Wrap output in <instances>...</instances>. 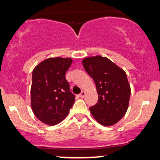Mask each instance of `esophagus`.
Instances as JSON below:
<instances>
[{
	"label": "esophagus",
	"mask_w": 160,
	"mask_h": 160,
	"mask_svg": "<svg viewBox=\"0 0 160 160\" xmlns=\"http://www.w3.org/2000/svg\"><path fill=\"white\" fill-rule=\"evenodd\" d=\"M85 95H86V92L84 91H82L81 93H80V95H79V96L80 97V98H84L85 97Z\"/></svg>",
	"instance_id": "1"
}]
</instances>
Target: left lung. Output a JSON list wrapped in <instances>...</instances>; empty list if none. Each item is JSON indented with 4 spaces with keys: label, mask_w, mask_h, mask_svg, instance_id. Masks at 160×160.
<instances>
[{
    "label": "left lung",
    "mask_w": 160,
    "mask_h": 160,
    "mask_svg": "<svg viewBox=\"0 0 160 160\" xmlns=\"http://www.w3.org/2000/svg\"><path fill=\"white\" fill-rule=\"evenodd\" d=\"M82 65L94 80L98 102L89 108L100 124L110 126L117 123L127 111L131 89L126 72L106 57H89Z\"/></svg>",
    "instance_id": "obj_1"
}]
</instances>
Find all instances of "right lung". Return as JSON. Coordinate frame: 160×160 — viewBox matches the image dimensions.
<instances>
[{
  "instance_id": "right-lung-1",
  "label": "right lung",
  "mask_w": 160,
  "mask_h": 160,
  "mask_svg": "<svg viewBox=\"0 0 160 160\" xmlns=\"http://www.w3.org/2000/svg\"><path fill=\"white\" fill-rule=\"evenodd\" d=\"M72 63L70 58H49L32 72L31 105L38 120L49 126L61 122L75 101L65 73Z\"/></svg>"
}]
</instances>
